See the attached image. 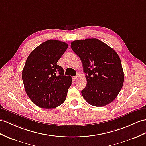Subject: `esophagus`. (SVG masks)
<instances>
[{
    "label": "esophagus",
    "instance_id": "esophagus-1",
    "mask_svg": "<svg viewBox=\"0 0 146 146\" xmlns=\"http://www.w3.org/2000/svg\"><path fill=\"white\" fill-rule=\"evenodd\" d=\"M79 77V74H77V75H76V76L73 77V79H74V80H77Z\"/></svg>",
    "mask_w": 146,
    "mask_h": 146
}]
</instances>
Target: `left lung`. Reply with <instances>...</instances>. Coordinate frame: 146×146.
<instances>
[{"mask_svg": "<svg viewBox=\"0 0 146 146\" xmlns=\"http://www.w3.org/2000/svg\"><path fill=\"white\" fill-rule=\"evenodd\" d=\"M70 47L81 59L86 74L87 85L81 91L85 100L95 106L112 102L122 88L124 78L118 54L96 38L74 41Z\"/></svg>", "mask_w": 146, "mask_h": 146, "instance_id": "8db88e82", "label": "left lung"}]
</instances>
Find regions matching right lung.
<instances>
[{
  "label": "right lung",
  "mask_w": 146,
  "mask_h": 146,
  "mask_svg": "<svg viewBox=\"0 0 146 146\" xmlns=\"http://www.w3.org/2000/svg\"><path fill=\"white\" fill-rule=\"evenodd\" d=\"M69 45L50 40L42 42L28 56L22 76L25 92L39 107L51 109L63 104L72 77L64 75L57 62Z\"/></svg>",
  "instance_id": "1"
}]
</instances>
